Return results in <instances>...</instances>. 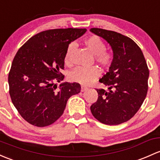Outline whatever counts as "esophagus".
I'll return each mask as SVG.
<instances>
[{"label":"esophagus","mask_w":160,"mask_h":160,"mask_svg":"<svg viewBox=\"0 0 160 160\" xmlns=\"http://www.w3.org/2000/svg\"><path fill=\"white\" fill-rule=\"evenodd\" d=\"M87 90V87H83V86H82V87H81V91H82V92L85 91V90Z\"/></svg>","instance_id":"obj_1"}]
</instances>
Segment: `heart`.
Instances as JSON below:
<instances>
[{"label": "heart", "mask_w": 160, "mask_h": 160, "mask_svg": "<svg viewBox=\"0 0 160 160\" xmlns=\"http://www.w3.org/2000/svg\"><path fill=\"white\" fill-rule=\"evenodd\" d=\"M83 45L93 55L95 60L102 67L110 68L113 63V53L106 50V44L100 37L92 35L83 40ZM75 45L73 43L67 47L64 54V62L67 65H71V56ZM100 74V71L96 67H80L76 68L70 73V80L73 82L79 83L82 85H89L94 81Z\"/></svg>", "instance_id": "obj_1"}]
</instances>
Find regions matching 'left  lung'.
Segmentation results:
<instances>
[{
  "instance_id": "1",
  "label": "left lung",
  "mask_w": 160,
  "mask_h": 160,
  "mask_svg": "<svg viewBox=\"0 0 160 160\" xmlns=\"http://www.w3.org/2000/svg\"><path fill=\"white\" fill-rule=\"evenodd\" d=\"M90 31L108 42L113 51V63L99 81L109 91L97 89L98 99L90 107L97 120L119 125L130 120L139 110L148 91V68L142 50L131 38L101 28Z\"/></svg>"
}]
</instances>
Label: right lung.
Here are the masks:
<instances>
[{"label":"right lung","mask_w":160,"mask_h":160,"mask_svg":"<svg viewBox=\"0 0 160 160\" xmlns=\"http://www.w3.org/2000/svg\"><path fill=\"white\" fill-rule=\"evenodd\" d=\"M87 29L62 28L37 33L18 50L8 74L9 93L20 115L38 127L49 126L63 113L68 99L80 92L78 83L55 82L64 75V54L71 41Z\"/></svg>","instance_id":"add662e5"}]
</instances>
